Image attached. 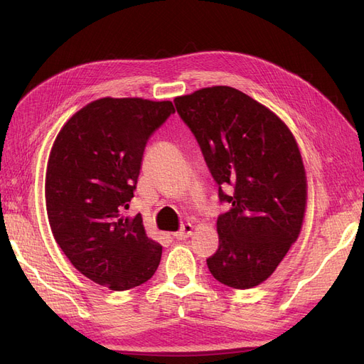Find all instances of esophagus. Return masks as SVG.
Returning <instances> with one entry per match:
<instances>
[{
    "label": "esophagus",
    "mask_w": 364,
    "mask_h": 364,
    "mask_svg": "<svg viewBox=\"0 0 364 364\" xmlns=\"http://www.w3.org/2000/svg\"><path fill=\"white\" fill-rule=\"evenodd\" d=\"M191 234H193V225L185 223V225H182V228L178 230V232H174V238L185 240V238H188Z\"/></svg>",
    "instance_id": "1"
}]
</instances>
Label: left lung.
<instances>
[{"mask_svg":"<svg viewBox=\"0 0 364 364\" xmlns=\"http://www.w3.org/2000/svg\"><path fill=\"white\" fill-rule=\"evenodd\" d=\"M174 105L199 142L220 202L230 205L217 218L218 249L208 269L228 287H255L302 228L306 178L294 136L270 109L230 86L203 87Z\"/></svg>","mask_w":364,"mask_h":364,"instance_id":"obj_1","label":"left lung"}]
</instances>
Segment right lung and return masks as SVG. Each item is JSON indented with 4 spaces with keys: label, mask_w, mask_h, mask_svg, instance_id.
<instances>
[{
    "label": "right lung",
    "mask_w": 364,
    "mask_h": 364,
    "mask_svg": "<svg viewBox=\"0 0 364 364\" xmlns=\"http://www.w3.org/2000/svg\"><path fill=\"white\" fill-rule=\"evenodd\" d=\"M174 114L171 102L100 98L75 112L54 141L46 176L51 232L73 266L115 291L155 274L162 246L141 214L124 217L149 138Z\"/></svg>",
    "instance_id": "1"
}]
</instances>
